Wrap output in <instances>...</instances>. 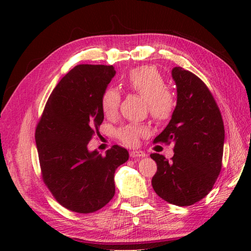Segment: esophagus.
Returning a JSON list of instances; mask_svg holds the SVG:
<instances>
[{
    "label": "esophagus",
    "mask_w": 251,
    "mask_h": 251,
    "mask_svg": "<svg viewBox=\"0 0 251 251\" xmlns=\"http://www.w3.org/2000/svg\"><path fill=\"white\" fill-rule=\"evenodd\" d=\"M129 155H130V157H143V156H146V153L140 151V150H134V151L129 152Z\"/></svg>",
    "instance_id": "obj_1"
}]
</instances>
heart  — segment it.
Wrapping results in <instances>:
<instances>
[{"label": "heart", "mask_w": 251, "mask_h": 251, "mask_svg": "<svg viewBox=\"0 0 251 251\" xmlns=\"http://www.w3.org/2000/svg\"><path fill=\"white\" fill-rule=\"evenodd\" d=\"M122 85L131 93L146 100V108L153 120L164 122L172 116L176 106L175 94L166 86V79L155 67L143 66L132 69L123 78ZM121 93L116 88H105L100 97V106L103 114L114 116L120 108ZM147 127L140 124H126L116 130L115 135L123 145L136 146L140 138L147 135Z\"/></svg>", "instance_id": "1"}]
</instances>
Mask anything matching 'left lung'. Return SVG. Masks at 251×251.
Returning a JSON list of instances; mask_svg holds the SVG:
<instances>
[{
	"mask_svg": "<svg viewBox=\"0 0 251 251\" xmlns=\"http://www.w3.org/2000/svg\"><path fill=\"white\" fill-rule=\"evenodd\" d=\"M177 105L172 120L154 143H174L170 161L152 153L157 170L152 178L155 193L170 204L190 206L209 193L222 167L225 125L207 85L181 67L173 69Z\"/></svg>",
	"mask_w": 251,
	"mask_h": 251,
	"instance_id": "obj_1",
	"label": "left lung"
}]
</instances>
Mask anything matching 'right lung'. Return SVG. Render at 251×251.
Wrapping results in <instances>:
<instances>
[{"mask_svg": "<svg viewBox=\"0 0 251 251\" xmlns=\"http://www.w3.org/2000/svg\"><path fill=\"white\" fill-rule=\"evenodd\" d=\"M114 75L113 66L74 67L52 90L36 125L42 179L61 206L78 214L97 211L113 199L115 169L129 156L117 145L104 156L87 149L99 135L100 97Z\"/></svg>", "mask_w": 251, "mask_h": 251, "instance_id": "1", "label": "right lung"}]
</instances>
